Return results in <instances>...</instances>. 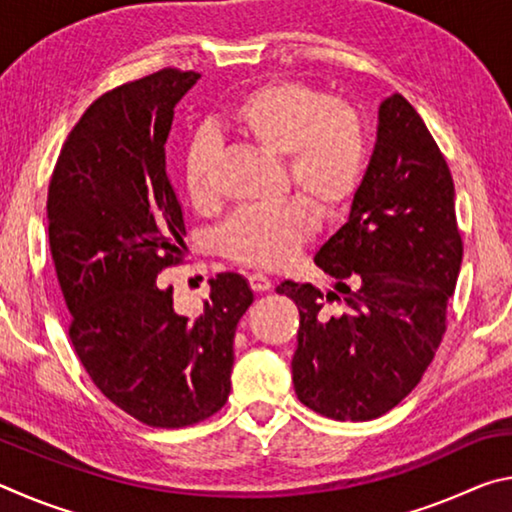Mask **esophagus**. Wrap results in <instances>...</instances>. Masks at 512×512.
I'll use <instances>...</instances> for the list:
<instances>
[{
    "label": "esophagus",
    "mask_w": 512,
    "mask_h": 512,
    "mask_svg": "<svg viewBox=\"0 0 512 512\" xmlns=\"http://www.w3.org/2000/svg\"><path fill=\"white\" fill-rule=\"evenodd\" d=\"M248 284H250V289L257 291V293H264V291L271 289V280H268V277L262 275V273H250Z\"/></svg>",
    "instance_id": "34e87169"
}]
</instances>
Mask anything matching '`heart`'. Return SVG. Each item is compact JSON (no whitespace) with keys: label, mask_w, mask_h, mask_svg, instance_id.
I'll list each match as a JSON object with an SVG mask.
<instances>
[{"label":"heart","mask_w":512,"mask_h":512,"mask_svg":"<svg viewBox=\"0 0 512 512\" xmlns=\"http://www.w3.org/2000/svg\"><path fill=\"white\" fill-rule=\"evenodd\" d=\"M273 155H282L287 183L305 198L239 210L219 232L225 257L255 268L287 264L311 235L310 205L329 219L352 201L366 169L368 142L359 112L350 103L327 99L300 81H277L246 94L216 121ZM216 144L196 135L183 153L187 192L194 203L212 196Z\"/></svg>","instance_id":"1"}]
</instances>
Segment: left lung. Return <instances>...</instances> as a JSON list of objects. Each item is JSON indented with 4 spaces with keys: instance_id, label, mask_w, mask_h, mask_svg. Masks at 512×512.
<instances>
[{
    "instance_id": "1",
    "label": "left lung",
    "mask_w": 512,
    "mask_h": 512,
    "mask_svg": "<svg viewBox=\"0 0 512 512\" xmlns=\"http://www.w3.org/2000/svg\"><path fill=\"white\" fill-rule=\"evenodd\" d=\"M327 296L284 280L298 305L291 372L298 400L332 420H372L409 395L447 329L463 262L454 180L402 94L379 106L377 144L348 223L316 253ZM342 305L327 315L324 302Z\"/></svg>"
}]
</instances>
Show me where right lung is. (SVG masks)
Returning <instances> with one entry per match:
<instances>
[{
  "mask_svg": "<svg viewBox=\"0 0 512 512\" xmlns=\"http://www.w3.org/2000/svg\"><path fill=\"white\" fill-rule=\"evenodd\" d=\"M164 67L92 103L49 180V250L69 339L94 386L149 427L207 420L230 395L235 329L253 302L237 273L210 280L198 318L158 275L185 262V219L167 176L173 108L198 81Z\"/></svg>",
  "mask_w": 512,
  "mask_h": 512,
  "instance_id": "right-lung-1",
  "label": "right lung"
}]
</instances>
